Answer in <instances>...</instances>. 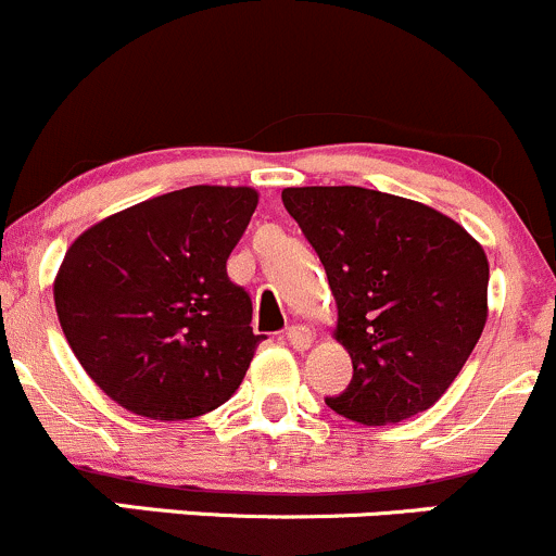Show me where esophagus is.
<instances>
[{
	"mask_svg": "<svg viewBox=\"0 0 556 556\" xmlns=\"http://www.w3.org/2000/svg\"><path fill=\"white\" fill-rule=\"evenodd\" d=\"M288 341L293 350H299V352L309 350V346L314 344L312 328H306V325H293V328L288 330Z\"/></svg>",
	"mask_w": 556,
	"mask_h": 556,
	"instance_id": "34e87169",
	"label": "esophagus"
}]
</instances>
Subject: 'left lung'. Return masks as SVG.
<instances>
[{
  "label": "left lung",
  "instance_id": "8db88e82",
  "mask_svg": "<svg viewBox=\"0 0 556 556\" xmlns=\"http://www.w3.org/2000/svg\"><path fill=\"white\" fill-rule=\"evenodd\" d=\"M282 201L323 261L333 339L352 357L350 387L325 403L361 425L428 412L484 330V247L433 206L357 185L285 188Z\"/></svg>",
  "mask_w": 556,
  "mask_h": 556
}]
</instances>
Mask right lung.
<instances>
[{
  "label": "right lung",
  "instance_id": "1",
  "mask_svg": "<svg viewBox=\"0 0 556 556\" xmlns=\"http://www.w3.org/2000/svg\"><path fill=\"white\" fill-rule=\"evenodd\" d=\"M257 190L193 185L104 217L66 250L53 282L61 330L106 395L161 422L223 406L263 336L226 263Z\"/></svg>",
  "mask_w": 556,
  "mask_h": 556
}]
</instances>
